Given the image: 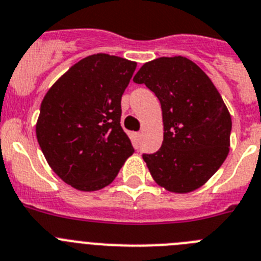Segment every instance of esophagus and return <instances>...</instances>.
<instances>
[{
  "label": "esophagus",
  "instance_id": "esophagus-1",
  "mask_svg": "<svg viewBox=\"0 0 261 261\" xmlns=\"http://www.w3.org/2000/svg\"><path fill=\"white\" fill-rule=\"evenodd\" d=\"M140 137H142V133H140V131H139V133H135V138H137L138 140L140 139Z\"/></svg>",
  "mask_w": 261,
  "mask_h": 261
}]
</instances>
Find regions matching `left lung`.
<instances>
[{
    "instance_id": "8db88e82",
    "label": "left lung",
    "mask_w": 261,
    "mask_h": 261,
    "mask_svg": "<svg viewBox=\"0 0 261 261\" xmlns=\"http://www.w3.org/2000/svg\"><path fill=\"white\" fill-rule=\"evenodd\" d=\"M155 93L162 105L164 139L143 153L151 176L173 193L202 187L227 158L231 117L205 72L182 56L146 63L134 77Z\"/></svg>"
}]
</instances>
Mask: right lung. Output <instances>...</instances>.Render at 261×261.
Returning <instances> with one entry per match:
<instances>
[{
	"label": "right lung",
	"instance_id": "1",
	"mask_svg": "<svg viewBox=\"0 0 261 261\" xmlns=\"http://www.w3.org/2000/svg\"><path fill=\"white\" fill-rule=\"evenodd\" d=\"M137 63L97 54L71 67L40 105L36 138L59 177L84 192L117 177L134 147L121 126V99Z\"/></svg>",
	"mask_w": 261,
	"mask_h": 261
}]
</instances>
